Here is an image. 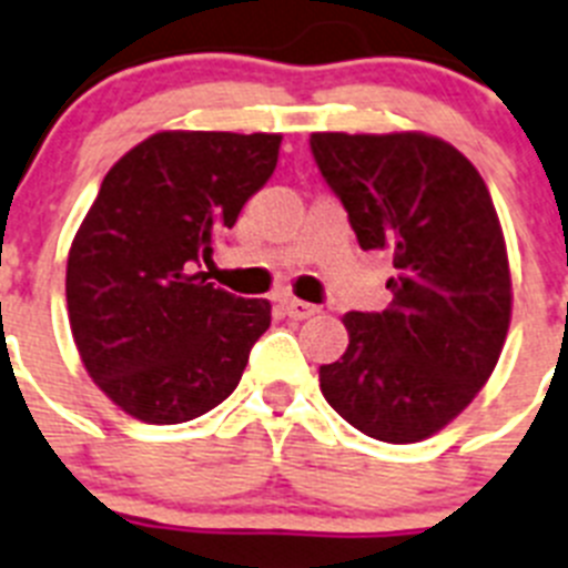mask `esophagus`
<instances>
[{
	"label": "esophagus",
	"mask_w": 568,
	"mask_h": 568,
	"mask_svg": "<svg viewBox=\"0 0 568 568\" xmlns=\"http://www.w3.org/2000/svg\"><path fill=\"white\" fill-rule=\"evenodd\" d=\"M283 308L288 317H294V321H308V317H314V314L321 312L314 303H306V300L297 297H283Z\"/></svg>",
	"instance_id": "34e87169"
}]
</instances>
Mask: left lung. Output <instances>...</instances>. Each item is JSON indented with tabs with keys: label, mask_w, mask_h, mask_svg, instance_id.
<instances>
[{
	"label": "left lung",
	"mask_w": 568,
	"mask_h": 568,
	"mask_svg": "<svg viewBox=\"0 0 568 568\" xmlns=\"http://www.w3.org/2000/svg\"><path fill=\"white\" fill-rule=\"evenodd\" d=\"M312 155L364 251H389L393 303L343 314L349 346L321 366L326 402L366 436L409 445L485 387L511 323L505 236L476 166L424 132H314Z\"/></svg>",
	"instance_id": "8db88e82"
}]
</instances>
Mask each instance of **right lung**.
<instances>
[{
	"instance_id": "right-lung-1",
	"label": "right lung",
	"mask_w": 568,
	"mask_h": 568,
	"mask_svg": "<svg viewBox=\"0 0 568 568\" xmlns=\"http://www.w3.org/2000/svg\"><path fill=\"white\" fill-rule=\"evenodd\" d=\"M283 135L155 132L100 184L71 242L65 303L80 361L123 413L146 424L204 416L236 389L271 326L193 268L271 179Z\"/></svg>"
}]
</instances>
